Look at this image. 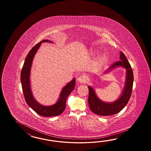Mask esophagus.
Returning a JSON list of instances; mask_svg holds the SVG:
<instances>
[{
    "mask_svg": "<svg viewBox=\"0 0 151 151\" xmlns=\"http://www.w3.org/2000/svg\"><path fill=\"white\" fill-rule=\"evenodd\" d=\"M77 82L80 83H86V78L83 76H81L77 78Z\"/></svg>",
    "mask_w": 151,
    "mask_h": 151,
    "instance_id": "1",
    "label": "esophagus"
}]
</instances>
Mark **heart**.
I'll return each mask as SVG.
<instances>
[{"label":"heart","instance_id":"b5f03b06","mask_svg":"<svg viewBox=\"0 0 151 151\" xmlns=\"http://www.w3.org/2000/svg\"><path fill=\"white\" fill-rule=\"evenodd\" d=\"M94 52H95V51H93V50L91 51V53H93ZM106 59L107 58L105 55H103L98 58V59L96 60V63H95L96 68H101L105 64V63L106 62Z\"/></svg>","mask_w":151,"mask_h":151}]
</instances>
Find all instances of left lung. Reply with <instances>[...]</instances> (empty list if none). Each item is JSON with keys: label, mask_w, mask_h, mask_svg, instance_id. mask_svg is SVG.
I'll use <instances>...</instances> for the list:
<instances>
[{"label": "left lung", "mask_w": 151, "mask_h": 151, "mask_svg": "<svg viewBox=\"0 0 151 151\" xmlns=\"http://www.w3.org/2000/svg\"><path fill=\"white\" fill-rule=\"evenodd\" d=\"M120 61H116L105 72L109 73L117 67H123L126 70V77L125 87L119 99L112 103H106L99 99L96 96L95 91L92 87L88 86L89 90L88 104L90 109L94 113L99 116H108L116 114L121 111L127 104L131 96L133 83V72L127 58L122 52H120Z\"/></svg>", "instance_id": "8db88e82"}]
</instances>
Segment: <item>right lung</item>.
<instances>
[{
  "instance_id": "right-lung-1",
  "label": "right lung",
  "mask_w": 151,
  "mask_h": 151,
  "mask_svg": "<svg viewBox=\"0 0 151 151\" xmlns=\"http://www.w3.org/2000/svg\"><path fill=\"white\" fill-rule=\"evenodd\" d=\"M52 42L48 40H43L38 43L29 52L26 57L20 74L23 94L26 102L33 111L40 116H54L61 114L66 107V101L68 95L74 90L76 79L74 78L64 87L62 89L59 100L57 103L51 106H43L35 99L32 95L30 85V72L32 67V61L42 42Z\"/></svg>"
}]
</instances>
